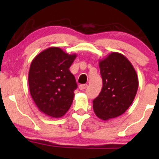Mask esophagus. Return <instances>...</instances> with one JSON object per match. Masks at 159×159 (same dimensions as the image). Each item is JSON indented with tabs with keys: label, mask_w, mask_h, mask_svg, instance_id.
<instances>
[{
	"label": "esophagus",
	"mask_w": 159,
	"mask_h": 159,
	"mask_svg": "<svg viewBox=\"0 0 159 159\" xmlns=\"http://www.w3.org/2000/svg\"><path fill=\"white\" fill-rule=\"evenodd\" d=\"M87 87V84H80L79 85V90H84V89H86Z\"/></svg>",
	"instance_id": "1"
}]
</instances>
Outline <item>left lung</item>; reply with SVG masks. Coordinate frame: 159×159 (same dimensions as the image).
Listing matches in <instances>:
<instances>
[{
    "label": "left lung",
    "mask_w": 159,
    "mask_h": 159,
    "mask_svg": "<svg viewBox=\"0 0 159 159\" xmlns=\"http://www.w3.org/2000/svg\"><path fill=\"white\" fill-rule=\"evenodd\" d=\"M103 86L93 101L95 114L107 120L122 115L130 107L138 88V78L131 62L120 53L112 52L99 61Z\"/></svg>",
    "instance_id": "8db88e82"
}]
</instances>
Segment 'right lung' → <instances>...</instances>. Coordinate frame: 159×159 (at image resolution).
I'll use <instances>...</instances> for the list:
<instances>
[{
  "label": "right lung",
  "instance_id": "add662e5",
  "mask_svg": "<svg viewBox=\"0 0 159 159\" xmlns=\"http://www.w3.org/2000/svg\"><path fill=\"white\" fill-rule=\"evenodd\" d=\"M76 57L51 47L31 62L28 74L30 95L39 110L49 116L62 117L72 105L78 86L69 69Z\"/></svg>",
  "mask_w": 159,
  "mask_h": 159
}]
</instances>
